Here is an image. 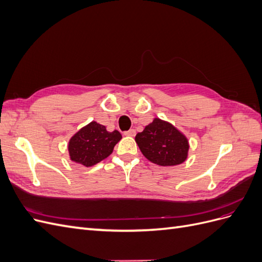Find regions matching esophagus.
I'll return each mask as SVG.
<instances>
[{
    "label": "esophagus",
    "mask_w": 262,
    "mask_h": 262,
    "mask_svg": "<svg viewBox=\"0 0 262 262\" xmlns=\"http://www.w3.org/2000/svg\"><path fill=\"white\" fill-rule=\"evenodd\" d=\"M124 136L134 137V136H136V130H134V129H130L129 131H125V132H124Z\"/></svg>",
    "instance_id": "1"
}]
</instances>
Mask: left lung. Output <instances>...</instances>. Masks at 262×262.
Returning a JSON list of instances; mask_svg holds the SVG:
<instances>
[{
	"mask_svg": "<svg viewBox=\"0 0 262 262\" xmlns=\"http://www.w3.org/2000/svg\"><path fill=\"white\" fill-rule=\"evenodd\" d=\"M136 142L149 162L161 166H176L188 157L189 142L171 123L155 118L136 136Z\"/></svg>",
	"mask_w": 262,
	"mask_h": 262,
	"instance_id": "left-lung-1",
	"label": "left lung"
}]
</instances>
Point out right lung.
<instances>
[{
  "instance_id": "1",
  "label": "right lung",
  "mask_w": 262,
  "mask_h": 262,
  "mask_svg": "<svg viewBox=\"0 0 262 262\" xmlns=\"http://www.w3.org/2000/svg\"><path fill=\"white\" fill-rule=\"evenodd\" d=\"M121 139L119 131L109 132L105 125L92 121L70 139L68 149L71 161L92 167L112 154Z\"/></svg>"
}]
</instances>
